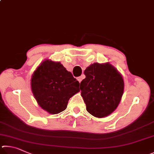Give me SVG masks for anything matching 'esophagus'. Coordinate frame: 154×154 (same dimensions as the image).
<instances>
[{"instance_id":"34e87169","label":"esophagus","mask_w":154,"mask_h":154,"mask_svg":"<svg viewBox=\"0 0 154 154\" xmlns=\"http://www.w3.org/2000/svg\"><path fill=\"white\" fill-rule=\"evenodd\" d=\"M84 79V77H83L82 75H81V76H80V77H78V78H77V80H79V82L80 83V82L82 81V79Z\"/></svg>"}]
</instances>
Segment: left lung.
I'll list each match as a JSON object with an SVG mask.
<instances>
[{"instance_id": "1", "label": "left lung", "mask_w": 154, "mask_h": 154, "mask_svg": "<svg viewBox=\"0 0 154 154\" xmlns=\"http://www.w3.org/2000/svg\"><path fill=\"white\" fill-rule=\"evenodd\" d=\"M80 82L81 95L91 115L103 118L114 111L124 91L122 75L111 64H91L85 70Z\"/></svg>"}]
</instances>
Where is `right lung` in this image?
I'll return each instance as SVG.
<instances>
[{"mask_svg": "<svg viewBox=\"0 0 154 154\" xmlns=\"http://www.w3.org/2000/svg\"><path fill=\"white\" fill-rule=\"evenodd\" d=\"M80 83L60 62L43 61L34 72L31 87L43 109L56 114L66 109L69 98L79 92Z\"/></svg>", "mask_w": 154, "mask_h": 154, "instance_id": "1", "label": "right lung"}]
</instances>
